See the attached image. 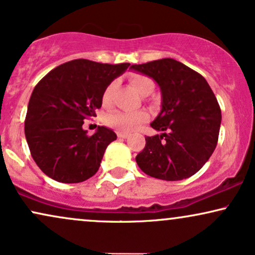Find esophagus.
Returning <instances> with one entry per match:
<instances>
[{
  "mask_svg": "<svg viewBox=\"0 0 255 255\" xmlns=\"http://www.w3.org/2000/svg\"><path fill=\"white\" fill-rule=\"evenodd\" d=\"M117 134H118L119 138H128V132H118Z\"/></svg>",
  "mask_w": 255,
  "mask_h": 255,
  "instance_id": "obj_1",
  "label": "esophagus"
}]
</instances>
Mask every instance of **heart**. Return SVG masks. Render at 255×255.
<instances>
[{"instance_id": "1", "label": "heart", "mask_w": 255, "mask_h": 255, "mask_svg": "<svg viewBox=\"0 0 255 255\" xmlns=\"http://www.w3.org/2000/svg\"><path fill=\"white\" fill-rule=\"evenodd\" d=\"M130 83L132 85L133 89L139 94H142V96H147V94L151 93L153 89H155L153 81L149 77H145V75H132L130 79ZM113 89H115V84L112 83L104 90L102 96V102L104 105H108L110 100H111ZM146 118L147 113L144 111H113L106 116L105 123L110 128H116L118 131H127L128 132V131L133 130L140 123L145 122Z\"/></svg>"}]
</instances>
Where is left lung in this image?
I'll return each instance as SVG.
<instances>
[{"mask_svg":"<svg viewBox=\"0 0 255 255\" xmlns=\"http://www.w3.org/2000/svg\"><path fill=\"white\" fill-rule=\"evenodd\" d=\"M130 70L155 80L162 96L161 112L150 124L162 133L145 138L136 157L140 170L164 181L196 174L214 152L221 125V110L207 80L171 58Z\"/></svg>","mask_w":255,"mask_h":255,"instance_id":"1","label":"left lung"}]
</instances>
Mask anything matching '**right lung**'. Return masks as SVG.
I'll use <instances>...</instances> for the list:
<instances>
[{
    "mask_svg": "<svg viewBox=\"0 0 255 255\" xmlns=\"http://www.w3.org/2000/svg\"><path fill=\"white\" fill-rule=\"evenodd\" d=\"M128 66L77 59L55 67L37 83L28 103L24 134L43 174L62 183H79L98 171L117 134L98 127L89 136L84 119L102 108L104 90Z\"/></svg>",
    "mask_w": 255,
    "mask_h": 255,
    "instance_id": "obj_1",
    "label": "right lung"
}]
</instances>
